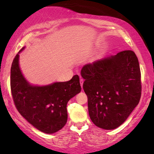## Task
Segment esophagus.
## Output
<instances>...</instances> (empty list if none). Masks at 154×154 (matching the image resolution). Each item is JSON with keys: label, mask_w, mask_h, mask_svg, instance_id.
<instances>
[{"label": "esophagus", "mask_w": 154, "mask_h": 154, "mask_svg": "<svg viewBox=\"0 0 154 154\" xmlns=\"http://www.w3.org/2000/svg\"><path fill=\"white\" fill-rule=\"evenodd\" d=\"M80 83H81V88H83V79H80Z\"/></svg>", "instance_id": "obj_1"}]
</instances>
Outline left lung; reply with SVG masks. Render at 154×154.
<instances>
[{
  "label": "left lung",
  "instance_id": "1",
  "mask_svg": "<svg viewBox=\"0 0 154 154\" xmlns=\"http://www.w3.org/2000/svg\"><path fill=\"white\" fill-rule=\"evenodd\" d=\"M81 74L92 123L104 130L119 127L141 97V73L135 53L125 50L89 63Z\"/></svg>",
  "mask_w": 154,
  "mask_h": 154
}]
</instances>
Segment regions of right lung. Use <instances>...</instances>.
I'll return each mask as SVG.
<instances>
[{"label": "right lung", "instance_id": "1", "mask_svg": "<svg viewBox=\"0 0 154 154\" xmlns=\"http://www.w3.org/2000/svg\"><path fill=\"white\" fill-rule=\"evenodd\" d=\"M23 47L12 62L10 71L12 95L19 112L40 131L52 134L66 123V104L81 91L78 75L70 81L47 85H31L21 71L19 60Z\"/></svg>", "mask_w": 154, "mask_h": 154}]
</instances>
